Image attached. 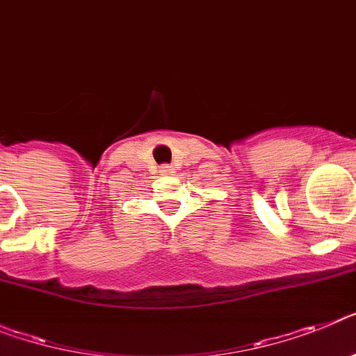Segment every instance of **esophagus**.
Returning a JSON list of instances; mask_svg holds the SVG:
<instances>
[{
	"mask_svg": "<svg viewBox=\"0 0 356 356\" xmlns=\"http://www.w3.org/2000/svg\"><path fill=\"white\" fill-rule=\"evenodd\" d=\"M161 173H164V175H170V173H173V168L172 166H163V168H161Z\"/></svg>",
	"mask_w": 356,
	"mask_h": 356,
	"instance_id": "34e87169",
	"label": "esophagus"
}]
</instances>
